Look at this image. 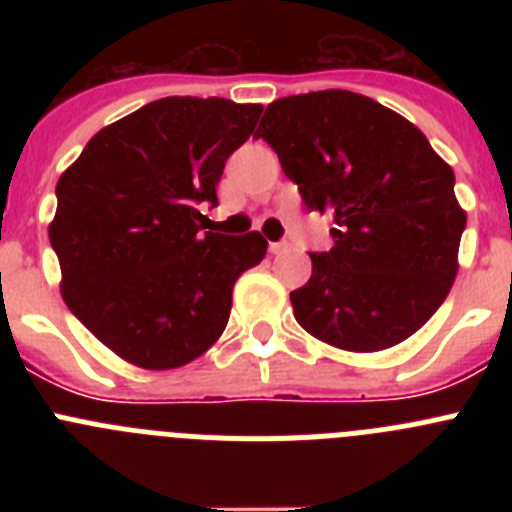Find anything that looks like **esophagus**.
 I'll use <instances>...</instances> for the list:
<instances>
[{"label": "esophagus", "instance_id": "obj_1", "mask_svg": "<svg viewBox=\"0 0 512 512\" xmlns=\"http://www.w3.org/2000/svg\"><path fill=\"white\" fill-rule=\"evenodd\" d=\"M269 251L274 253V256H279V253L289 251V243H284V241H274V243H269Z\"/></svg>", "mask_w": 512, "mask_h": 512}]
</instances>
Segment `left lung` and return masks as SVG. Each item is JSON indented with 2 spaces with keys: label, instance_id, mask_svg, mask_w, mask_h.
Returning <instances> with one entry per match:
<instances>
[{
  "label": "left lung",
  "instance_id": "obj_1",
  "mask_svg": "<svg viewBox=\"0 0 512 512\" xmlns=\"http://www.w3.org/2000/svg\"><path fill=\"white\" fill-rule=\"evenodd\" d=\"M264 138L307 210L328 212L333 248L310 253L289 292L307 333L346 351H382L428 323L449 295L467 215L454 171L413 122L364 94L282 97Z\"/></svg>",
  "mask_w": 512,
  "mask_h": 512
}]
</instances>
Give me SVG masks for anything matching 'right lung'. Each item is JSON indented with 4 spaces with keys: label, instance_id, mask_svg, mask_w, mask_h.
<instances>
[{
    "label": "right lung",
    "instance_id": "add662e5",
    "mask_svg": "<svg viewBox=\"0 0 512 512\" xmlns=\"http://www.w3.org/2000/svg\"><path fill=\"white\" fill-rule=\"evenodd\" d=\"M261 104L166 97L99 130L58 179L48 238L63 302L143 369L189 364L220 338L233 284L266 256L261 233L202 228L225 161Z\"/></svg>",
    "mask_w": 512,
    "mask_h": 512
}]
</instances>
